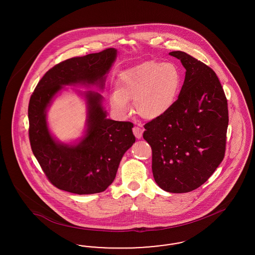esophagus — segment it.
I'll return each instance as SVG.
<instances>
[{
	"instance_id": "esophagus-1",
	"label": "esophagus",
	"mask_w": 255,
	"mask_h": 255,
	"mask_svg": "<svg viewBox=\"0 0 255 255\" xmlns=\"http://www.w3.org/2000/svg\"><path fill=\"white\" fill-rule=\"evenodd\" d=\"M133 133L134 134V136L136 138H140L142 136V133H143V130L141 128H138L136 126H134L133 128Z\"/></svg>"
}]
</instances>
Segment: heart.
Masks as SVG:
<instances>
[{"instance_id": "obj_1", "label": "heart", "mask_w": 255, "mask_h": 255, "mask_svg": "<svg viewBox=\"0 0 255 255\" xmlns=\"http://www.w3.org/2000/svg\"><path fill=\"white\" fill-rule=\"evenodd\" d=\"M182 76L171 62L146 61L122 72L118 78L117 91L113 92L112 106L120 114L129 110L133 101L137 115L155 120L169 111L179 95Z\"/></svg>"}]
</instances>
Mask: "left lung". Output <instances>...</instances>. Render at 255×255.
Instances as JSON below:
<instances>
[{
    "label": "left lung",
    "mask_w": 255,
    "mask_h": 255,
    "mask_svg": "<svg viewBox=\"0 0 255 255\" xmlns=\"http://www.w3.org/2000/svg\"><path fill=\"white\" fill-rule=\"evenodd\" d=\"M170 55L186 70L178 99L168 112L144 125L158 186L172 193L200 187L225 157L228 100L215 72L183 51Z\"/></svg>",
    "instance_id": "1"
}]
</instances>
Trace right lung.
I'll list each match as a JSON object with an SVG mask.
<instances>
[{
	"label": "right lung",
	"instance_id": "obj_1",
	"mask_svg": "<svg viewBox=\"0 0 255 255\" xmlns=\"http://www.w3.org/2000/svg\"><path fill=\"white\" fill-rule=\"evenodd\" d=\"M116 56L117 49L111 48L62 61L44 74L30 97L27 113L31 150L47 179L58 189L78 195L103 192L114 182L124 153L135 140L132 122L106 119L98 93L86 94L88 130L77 145L57 143L46 122V109L62 86L96 82L103 86Z\"/></svg>",
	"mask_w": 255,
	"mask_h": 255
}]
</instances>
